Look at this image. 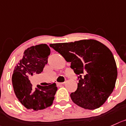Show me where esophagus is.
Returning a JSON list of instances; mask_svg holds the SVG:
<instances>
[{
	"label": "esophagus",
	"mask_w": 126,
	"mask_h": 126,
	"mask_svg": "<svg viewBox=\"0 0 126 126\" xmlns=\"http://www.w3.org/2000/svg\"><path fill=\"white\" fill-rule=\"evenodd\" d=\"M64 83H65V82H61V83H59V82H57V85H64Z\"/></svg>",
	"instance_id": "esophagus-1"
}]
</instances>
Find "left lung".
<instances>
[{
	"instance_id": "left-lung-1",
	"label": "left lung",
	"mask_w": 126,
	"mask_h": 126,
	"mask_svg": "<svg viewBox=\"0 0 126 126\" xmlns=\"http://www.w3.org/2000/svg\"><path fill=\"white\" fill-rule=\"evenodd\" d=\"M79 75L77 90L70 94L73 102L86 110L102 106L115 87L118 70L112 52L94 39L51 44Z\"/></svg>"
}]
</instances>
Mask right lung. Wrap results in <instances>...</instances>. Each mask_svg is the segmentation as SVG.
Segmentation results:
<instances>
[{"mask_svg":"<svg viewBox=\"0 0 126 126\" xmlns=\"http://www.w3.org/2000/svg\"><path fill=\"white\" fill-rule=\"evenodd\" d=\"M50 52L46 44L31 46L24 51L23 58L15 67L12 77L14 93L27 110H44L51 106L54 100L57 90L56 83L33 88L29 80V76L43 72Z\"/></svg>","mask_w":126,"mask_h":126,"instance_id":"1","label":"right lung"}]
</instances>
